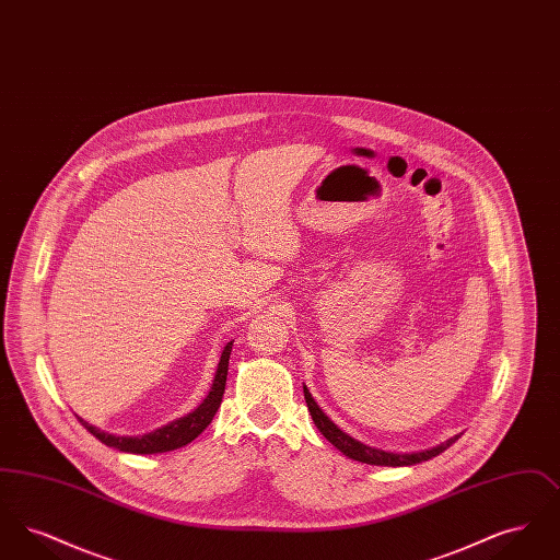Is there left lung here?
Returning a JSON list of instances; mask_svg holds the SVG:
<instances>
[{"label": "left lung", "mask_w": 560, "mask_h": 560, "mask_svg": "<svg viewBox=\"0 0 560 560\" xmlns=\"http://www.w3.org/2000/svg\"><path fill=\"white\" fill-rule=\"evenodd\" d=\"M304 399H306L308 411H311V416H313V422H315V427L319 428L320 434H323L334 447H338L340 452L345 453L347 457H352V459L363 462V464H372V466H411V464L427 462L430 457H436L439 453L445 452L447 447H452L453 443L457 441V436H453L450 441H445V443H441V445H436V447H432V450H427V452H382V450L368 447V445L354 441L352 436H348L347 432H342L340 428L336 427V424L320 411L319 405L311 397V393H308L306 386H304Z\"/></svg>", "instance_id": "obj_1"}]
</instances>
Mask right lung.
I'll list each match as a JSON object with an SVG mask.
<instances>
[{
	"label": "right lung",
	"instance_id": "1",
	"mask_svg": "<svg viewBox=\"0 0 560 560\" xmlns=\"http://www.w3.org/2000/svg\"><path fill=\"white\" fill-rule=\"evenodd\" d=\"M231 350H233V342H229L222 350L218 372L213 377L212 390H210L206 400L195 411H190L185 418H178V420L170 422L167 427L158 428V430H153L149 434H140V436H115V434H108L105 430H98V428L83 422L81 418H78V420H80L81 427L85 428L88 432H92L101 443H105L107 447H115L119 452L149 455V453L178 450V447L190 443L192 439H197L206 428L210 427V422H212L213 416H215V411L222 402V397H224Z\"/></svg>",
	"mask_w": 560,
	"mask_h": 560
}]
</instances>
